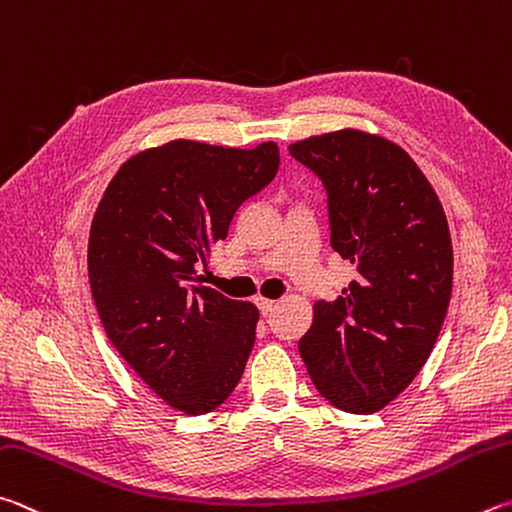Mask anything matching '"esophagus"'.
I'll use <instances>...</instances> for the list:
<instances>
[{"instance_id":"34e87169","label":"esophagus","mask_w":512,"mask_h":512,"mask_svg":"<svg viewBox=\"0 0 512 512\" xmlns=\"http://www.w3.org/2000/svg\"><path fill=\"white\" fill-rule=\"evenodd\" d=\"M255 304H257V309L262 311V315H271L277 306L273 300H266V297H262V295L255 297Z\"/></svg>"}]
</instances>
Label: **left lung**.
<instances>
[{
	"instance_id": "8db88e82",
	"label": "left lung",
	"mask_w": 512,
	"mask_h": 512,
	"mask_svg": "<svg viewBox=\"0 0 512 512\" xmlns=\"http://www.w3.org/2000/svg\"><path fill=\"white\" fill-rule=\"evenodd\" d=\"M327 190L331 248L356 268L338 300L313 304L300 356L338 410L371 414L412 383L452 293L448 219L410 154L340 129L288 145Z\"/></svg>"
}]
</instances>
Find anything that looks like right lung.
<instances>
[{
  "label": "right lung",
  "instance_id": "obj_1",
  "mask_svg": "<svg viewBox=\"0 0 512 512\" xmlns=\"http://www.w3.org/2000/svg\"><path fill=\"white\" fill-rule=\"evenodd\" d=\"M277 170L273 141L253 150L172 141L125 161L98 203L87 264L100 322L174 410H217L244 374L257 306L203 286L197 268Z\"/></svg>",
  "mask_w": 512,
  "mask_h": 512
}]
</instances>
